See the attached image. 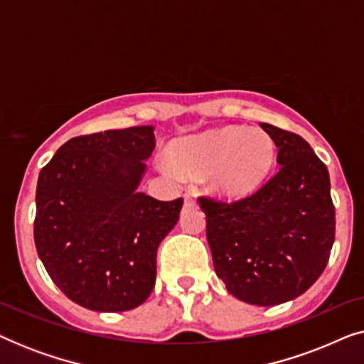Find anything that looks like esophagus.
<instances>
[{"label": "esophagus", "mask_w": 364, "mask_h": 364, "mask_svg": "<svg viewBox=\"0 0 364 364\" xmlns=\"http://www.w3.org/2000/svg\"><path fill=\"white\" fill-rule=\"evenodd\" d=\"M183 202H186V205H191V207L197 205V198L196 196H192V193H186V196H183Z\"/></svg>", "instance_id": "obj_1"}]
</instances>
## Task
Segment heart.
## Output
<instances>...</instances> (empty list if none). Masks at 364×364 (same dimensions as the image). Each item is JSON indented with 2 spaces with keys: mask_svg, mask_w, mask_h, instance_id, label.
<instances>
[{
  "mask_svg": "<svg viewBox=\"0 0 364 364\" xmlns=\"http://www.w3.org/2000/svg\"><path fill=\"white\" fill-rule=\"evenodd\" d=\"M275 147L262 129L225 127L173 144L168 157L187 177L207 176L208 187L222 197L255 192L273 166Z\"/></svg>",
  "mask_w": 364,
  "mask_h": 364,
  "instance_id": "1",
  "label": "heart"
}]
</instances>
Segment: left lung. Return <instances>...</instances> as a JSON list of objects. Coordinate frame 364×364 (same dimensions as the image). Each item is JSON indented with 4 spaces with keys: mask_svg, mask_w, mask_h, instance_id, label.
I'll return each instance as SVG.
<instances>
[{
    "mask_svg": "<svg viewBox=\"0 0 364 364\" xmlns=\"http://www.w3.org/2000/svg\"><path fill=\"white\" fill-rule=\"evenodd\" d=\"M278 149V171L252 196L198 197L213 268L228 293L273 306L305 293L335 242V205L325 164L295 132L260 124Z\"/></svg>",
    "mask_w": 364,
    "mask_h": 364,
    "instance_id": "left-lung-1",
    "label": "left lung"
}]
</instances>
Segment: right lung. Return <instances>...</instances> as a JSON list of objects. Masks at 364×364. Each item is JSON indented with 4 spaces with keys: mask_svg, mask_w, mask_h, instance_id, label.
<instances>
[{
    "mask_svg": "<svg viewBox=\"0 0 364 364\" xmlns=\"http://www.w3.org/2000/svg\"><path fill=\"white\" fill-rule=\"evenodd\" d=\"M154 147L152 126L77 136L39 172L38 255L59 290L87 310H132L156 285L157 248L183 198L137 192Z\"/></svg>",
    "mask_w": 364,
    "mask_h": 364,
    "instance_id": "add662e5",
    "label": "right lung"
}]
</instances>
